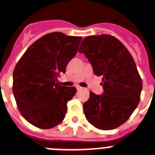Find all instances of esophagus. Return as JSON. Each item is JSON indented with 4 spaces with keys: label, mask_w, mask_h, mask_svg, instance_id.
Segmentation results:
<instances>
[{
    "label": "esophagus",
    "mask_w": 155,
    "mask_h": 155,
    "mask_svg": "<svg viewBox=\"0 0 155 155\" xmlns=\"http://www.w3.org/2000/svg\"><path fill=\"white\" fill-rule=\"evenodd\" d=\"M76 89H77L78 91H80V90H82V87L80 86H76Z\"/></svg>",
    "instance_id": "obj_1"
}]
</instances>
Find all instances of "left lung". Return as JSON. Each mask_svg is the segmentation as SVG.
<instances>
[{
	"mask_svg": "<svg viewBox=\"0 0 155 155\" xmlns=\"http://www.w3.org/2000/svg\"><path fill=\"white\" fill-rule=\"evenodd\" d=\"M102 76V95L90 92L84 104L87 120L100 130H113L125 123L139 105L143 82L127 48L107 34L84 38L79 48Z\"/></svg>",
	"mask_w": 155,
	"mask_h": 155,
	"instance_id": "8db88e82",
	"label": "left lung"
}]
</instances>
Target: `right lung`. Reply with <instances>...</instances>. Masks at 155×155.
I'll use <instances>...</instances> for the list:
<instances>
[{
  "instance_id": "add662e5",
  "label": "right lung",
  "mask_w": 155,
  "mask_h": 155,
  "mask_svg": "<svg viewBox=\"0 0 155 155\" xmlns=\"http://www.w3.org/2000/svg\"><path fill=\"white\" fill-rule=\"evenodd\" d=\"M81 41V36L62 32L46 34L29 46L16 64L12 92L18 110L32 125L49 129L64 119L67 103L76 88L60 86L57 77L65 73Z\"/></svg>"
}]
</instances>
